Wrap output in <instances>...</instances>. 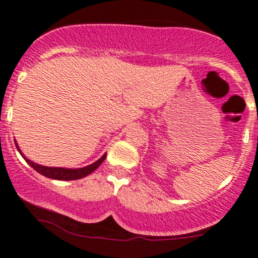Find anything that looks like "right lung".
Segmentation results:
<instances>
[{
  "instance_id": "add662e5",
  "label": "right lung",
  "mask_w": 258,
  "mask_h": 258,
  "mask_svg": "<svg viewBox=\"0 0 258 258\" xmlns=\"http://www.w3.org/2000/svg\"><path fill=\"white\" fill-rule=\"evenodd\" d=\"M16 142V141H14ZM16 147L18 149V152L20 153V155L24 158V160L28 162L30 166L36 170L38 173H41L42 176L47 177V178H52V179H58V180H74V179H80V178H84V177L88 176V174L96 171L97 168L99 167V165L104 161L106 158V154L102 156L99 160H97L96 162L93 164L88 165V166L81 167V168H64V167H48V166H42V165H38L36 162L31 161L29 160L24 154L22 153V150L19 149L18 144L16 143Z\"/></svg>"
}]
</instances>
